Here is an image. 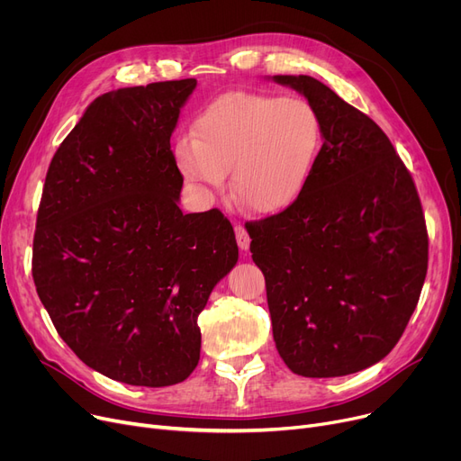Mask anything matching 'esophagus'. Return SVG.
Instances as JSON below:
<instances>
[{
    "mask_svg": "<svg viewBox=\"0 0 461 461\" xmlns=\"http://www.w3.org/2000/svg\"><path fill=\"white\" fill-rule=\"evenodd\" d=\"M235 237H237V245L240 250H249L250 249V237L247 233V228L243 224H237L235 226Z\"/></svg>",
    "mask_w": 461,
    "mask_h": 461,
    "instance_id": "34e87169",
    "label": "esophagus"
}]
</instances>
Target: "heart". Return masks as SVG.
I'll return each mask as SVG.
<instances>
[{
    "label": "heart",
    "instance_id": "obj_1",
    "mask_svg": "<svg viewBox=\"0 0 461 461\" xmlns=\"http://www.w3.org/2000/svg\"><path fill=\"white\" fill-rule=\"evenodd\" d=\"M323 143L318 110L303 96L237 91L218 96L176 145L185 179L231 190L254 212L273 216L304 194Z\"/></svg>",
    "mask_w": 461,
    "mask_h": 461
}]
</instances>
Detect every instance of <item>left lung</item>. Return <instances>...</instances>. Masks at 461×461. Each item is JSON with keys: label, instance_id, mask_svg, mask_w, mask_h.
<instances>
[{"label": "left lung", "instance_id": "obj_1", "mask_svg": "<svg viewBox=\"0 0 461 461\" xmlns=\"http://www.w3.org/2000/svg\"><path fill=\"white\" fill-rule=\"evenodd\" d=\"M306 96L323 145L301 200L249 222L275 344L294 374L365 370L398 344L428 271L413 177L366 113L312 77H273Z\"/></svg>", "mask_w": 461, "mask_h": 461}]
</instances>
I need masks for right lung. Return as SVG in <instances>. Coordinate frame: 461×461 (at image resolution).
Here are the masks:
<instances>
[{
    "mask_svg": "<svg viewBox=\"0 0 461 461\" xmlns=\"http://www.w3.org/2000/svg\"><path fill=\"white\" fill-rule=\"evenodd\" d=\"M196 80L104 93L48 167L33 280L58 334L99 374L136 386L198 366V316L237 263L228 218L183 214L169 138Z\"/></svg>",
    "mask_w": 461,
    "mask_h": 461,
    "instance_id": "right-lung-1",
    "label": "right lung"
}]
</instances>
